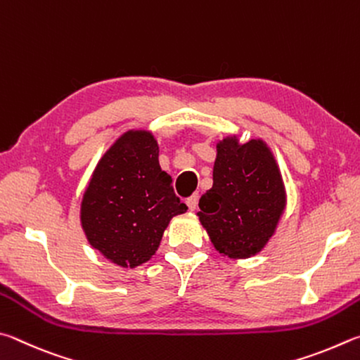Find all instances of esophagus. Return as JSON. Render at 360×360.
Here are the masks:
<instances>
[{
  "label": "esophagus",
  "instance_id": "1",
  "mask_svg": "<svg viewBox=\"0 0 360 360\" xmlns=\"http://www.w3.org/2000/svg\"><path fill=\"white\" fill-rule=\"evenodd\" d=\"M198 200H199V194H198V193H196V194H193L191 198H188V199H186V205H188V209H190L191 212L196 210V207H198Z\"/></svg>",
  "mask_w": 360,
  "mask_h": 360
}]
</instances>
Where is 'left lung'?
Segmentation results:
<instances>
[{"mask_svg": "<svg viewBox=\"0 0 360 360\" xmlns=\"http://www.w3.org/2000/svg\"><path fill=\"white\" fill-rule=\"evenodd\" d=\"M199 209V221L221 256L247 259L266 248L285 213L286 188L262 139L240 143L229 134L217 142L213 186Z\"/></svg>", "mask_w": 360, "mask_h": 360, "instance_id": "obj_1", "label": "left lung"}]
</instances>
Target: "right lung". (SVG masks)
<instances>
[{
	"mask_svg": "<svg viewBox=\"0 0 360 360\" xmlns=\"http://www.w3.org/2000/svg\"><path fill=\"white\" fill-rule=\"evenodd\" d=\"M158 156L153 132H123L101 156L82 196L80 224L88 243L123 269L150 261L170 219L188 209Z\"/></svg>",
	"mask_w": 360,
	"mask_h": 360,
	"instance_id": "1",
	"label": "right lung"
}]
</instances>
